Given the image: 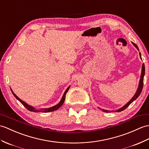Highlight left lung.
Wrapping results in <instances>:
<instances>
[{
	"label": "left lung",
	"instance_id": "left-lung-1",
	"mask_svg": "<svg viewBox=\"0 0 149 149\" xmlns=\"http://www.w3.org/2000/svg\"><path fill=\"white\" fill-rule=\"evenodd\" d=\"M133 44L134 46H135L138 50H139V49H138V46H136V44H134V42H133ZM140 57H141V54H140ZM144 75H145V65H144V64H143V65H142V68H141V77H140V80L139 86H138V89H137L136 93H135V95H134L133 97L132 98H131V100H130V101L128 103H126V104L125 105H124V107H123L122 108H120V109H118V110H117L116 112H119L123 111V110H125V109L127 108V107H128V106L131 104V103H132L133 101H134V100H135L138 97V96H140L141 91H142L143 86V77H144ZM103 111H104V112H109V111H108V110H103Z\"/></svg>",
	"mask_w": 149,
	"mask_h": 149
}]
</instances>
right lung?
I'll return each mask as SVG.
<instances>
[{
    "mask_svg": "<svg viewBox=\"0 0 149 149\" xmlns=\"http://www.w3.org/2000/svg\"><path fill=\"white\" fill-rule=\"evenodd\" d=\"M69 88H70V86H69V87L66 89V91H65V93H64V94H63V97H62V98H61V101L60 102V103H58V104H57L56 105H55V106H54V107H51V108H49V109H35L34 108V107H32V106H30V105H28L27 103H26L25 102H24L23 100H22L21 99H19L18 96H17L15 93H14L13 92V91H12V89H11V91H12V93H13V95L15 96V98L17 99V100H18L19 101L22 103V104L25 107V108L26 109H28L29 110H30V111H32V112H53V111H54V110H56L57 109H58L59 108H60V107L63 105V102H64V101H65V95H66V93H67V91H68V90L69 89Z\"/></svg>",
    "mask_w": 149,
    "mask_h": 149,
    "instance_id": "right-lung-1",
    "label": "right lung"
}]
</instances>
